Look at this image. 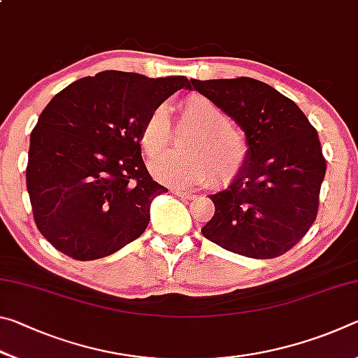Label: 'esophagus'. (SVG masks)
I'll use <instances>...</instances> for the list:
<instances>
[{"mask_svg":"<svg viewBox=\"0 0 358 358\" xmlns=\"http://www.w3.org/2000/svg\"><path fill=\"white\" fill-rule=\"evenodd\" d=\"M172 192L175 194V196L178 197H194V194H196V191H191V189H180V187H175V189H172Z\"/></svg>","mask_w":358,"mask_h":358,"instance_id":"esophagus-1","label":"esophagus"}]
</instances>
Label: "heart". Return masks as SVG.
<instances>
[{
    "mask_svg": "<svg viewBox=\"0 0 358 358\" xmlns=\"http://www.w3.org/2000/svg\"><path fill=\"white\" fill-rule=\"evenodd\" d=\"M181 123L196 129L186 138V153H167L150 164V171L162 183L183 186L203 183L210 169L217 181L229 180L246 157V141L238 128L224 121L220 108L203 96H191L181 106ZM172 141L171 120L166 106L150 112L141 131L145 153L155 157Z\"/></svg>",
    "mask_w": 358,
    "mask_h": 358,
    "instance_id": "heart-1",
    "label": "heart"
}]
</instances>
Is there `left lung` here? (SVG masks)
Returning a JSON list of instances; mask_svg holds the SVG:
<instances>
[{
  "label": "left lung",
  "mask_w": 358,
  "mask_h": 358,
  "mask_svg": "<svg viewBox=\"0 0 358 358\" xmlns=\"http://www.w3.org/2000/svg\"><path fill=\"white\" fill-rule=\"evenodd\" d=\"M191 85L235 120L248 147L232 183L208 196L215 215L203 237L246 257L281 256L317 215L325 159L316 129L294 101L260 80L191 78Z\"/></svg>",
  "instance_id": "1"
}]
</instances>
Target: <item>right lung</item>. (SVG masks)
<instances>
[{
  "mask_svg": "<svg viewBox=\"0 0 358 358\" xmlns=\"http://www.w3.org/2000/svg\"><path fill=\"white\" fill-rule=\"evenodd\" d=\"M191 83L104 71L72 82L48 102L29 137L27 189L36 226L77 260L117 252L141 237L156 196L141 150L150 112Z\"/></svg>",
  "mask_w": 358,
  "mask_h": 358,
  "instance_id": "1",
  "label": "right lung"
}]
</instances>
